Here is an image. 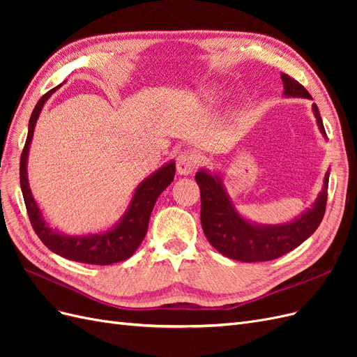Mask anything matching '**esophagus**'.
I'll list each match as a JSON object with an SVG mask.
<instances>
[{
	"label": "esophagus",
	"mask_w": 357,
	"mask_h": 357,
	"mask_svg": "<svg viewBox=\"0 0 357 357\" xmlns=\"http://www.w3.org/2000/svg\"><path fill=\"white\" fill-rule=\"evenodd\" d=\"M197 165H198V156L195 152H192V150H183V152L178 153L176 167L180 176L192 174V172L195 171Z\"/></svg>",
	"instance_id": "obj_1"
}]
</instances>
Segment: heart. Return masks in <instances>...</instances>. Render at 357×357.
<instances>
[{
    "label": "heart",
    "mask_w": 357,
    "mask_h": 357,
    "mask_svg": "<svg viewBox=\"0 0 357 357\" xmlns=\"http://www.w3.org/2000/svg\"><path fill=\"white\" fill-rule=\"evenodd\" d=\"M204 95L207 96V98H210V96H213V95H214V91H211V89H207V91L204 92Z\"/></svg>",
    "instance_id": "heart-1"
}]
</instances>
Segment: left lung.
I'll list each match as a JSON object with an SVG mask.
<instances>
[{
	"label": "left lung",
	"instance_id": "obj_1",
	"mask_svg": "<svg viewBox=\"0 0 357 357\" xmlns=\"http://www.w3.org/2000/svg\"><path fill=\"white\" fill-rule=\"evenodd\" d=\"M282 80L284 96L311 98L304 86L290 75L282 73ZM312 113L317 119L320 132L326 138L316 104H312ZM195 180L201 190V223L205 236L219 253L240 262L273 261L291 252L314 234L325 215L329 171L312 207L291 222L280 225H259L244 219L236 211L220 176L211 174L207 169H199Z\"/></svg>",
	"mask_w": 357,
	"mask_h": 357
}]
</instances>
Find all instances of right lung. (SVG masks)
Instances as JSON below:
<instances>
[{
	"instance_id": "1",
	"label": "right lung",
	"mask_w": 357,
	"mask_h": 357,
	"mask_svg": "<svg viewBox=\"0 0 357 357\" xmlns=\"http://www.w3.org/2000/svg\"><path fill=\"white\" fill-rule=\"evenodd\" d=\"M59 88L61 84L43 95L38 100L29 119L26 143L22 155H20V189H22L24 193V201L31 225L43 244L49 247L53 253L70 259V261L91 265H112L125 261V259L131 257L135 253L139 244L144 240L149 228L150 214H152L156 199L171 185V181L174 180L176 164L174 160L168 162V164L162 165L153 174H150L139 183L125 214L110 229L88 235H67L56 229H52L45 218H43L34 197H32L26 164L32 135H34V128L43 105L46 104L52 93L56 92Z\"/></svg>"
}]
</instances>
